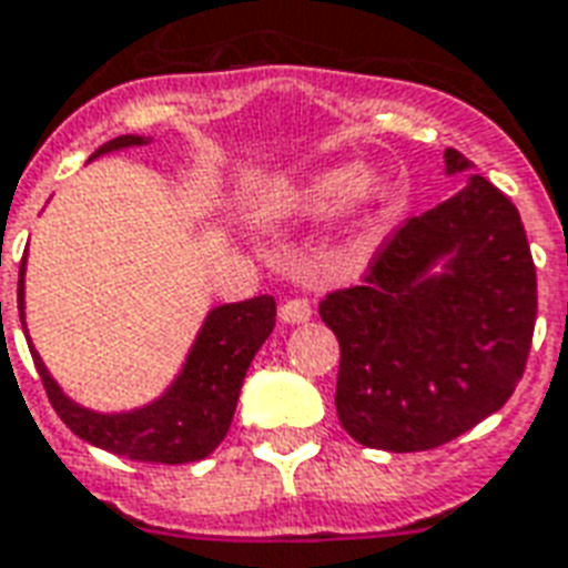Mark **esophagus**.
Instances as JSON below:
<instances>
[{
    "label": "esophagus",
    "instance_id": "obj_1",
    "mask_svg": "<svg viewBox=\"0 0 568 568\" xmlns=\"http://www.w3.org/2000/svg\"><path fill=\"white\" fill-rule=\"evenodd\" d=\"M310 315H313V306H310V301H303V297H288V301L280 306V318L288 324L310 322Z\"/></svg>",
    "mask_w": 568,
    "mask_h": 568
}]
</instances>
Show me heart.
Wrapping results in <instances>:
<instances>
[{"label":"heart","mask_w":568,"mask_h":568,"mask_svg":"<svg viewBox=\"0 0 568 568\" xmlns=\"http://www.w3.org/2000/svg\"><path fill=\"white\" fill-rule=\"evenodd\" d=\"M345 199H352V205L357 207L378 205L384 199V184L375 175H366V172L357 175L354 169H331V172L315 175L301 190L297 202L310 214H327L333 207H339Z\"/></svg>","instance_id":"obj_1"}]
</instances>
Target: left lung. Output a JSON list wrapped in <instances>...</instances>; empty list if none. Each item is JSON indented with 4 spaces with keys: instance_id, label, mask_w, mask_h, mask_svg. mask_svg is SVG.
Instances as JSON below:
<instances>
[{
    "instance_id": "8db88e82",
    "label": "left lung",
    "mask_w": 568,
    "mask_h": 568,
    "mask_svg": "<svg viewBox=\"0 0 568 568\" xmlns=\"http://www.w3.org/2000/svg\"><path fill=\"white\" fill-rule=\"evenodd\" d=\"M447 172L470 160L447 149ZM450 255L447 275L427 267ZM339 339L336 414L363 447L419 453L495 414L525 375L536 324V265L506 193L467 187L408 216L372 253L361 283L324 294Z\"/></svg>"
}]
</instances>
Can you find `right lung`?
<instances>
[{"instance_id": "add662e5", "label": "right lung", "mask_w": 568, "mask_h": 568, "mask_svg": "<svg viewBox=\"0 0 568 568\" xmlns=\"http://www.w3.org/2000/svg\"><path fill=\"white\" fill-rule=\"evenodd\" d=\"M142 136H115L103 142L92 158L103 151L142 145ZM26 265V255H23ZM23 265L17 280V310L23 315ZM2 306V303H0ZM276 324V301L271 294H258L250 301L216 306L207 315L196 345L187 357V366L175 381V387L149 408L133 414L101 417L92 410L64 399L62 389L47 375L41 357H34V369L41 375L47 399L53 405L64 426L73 435L89 440L94 447L110 449L115 456L133 462H154V465H187L211 456L220 440L226 438L232 417H235L241 384L253 363L262 342L271 336Z\"/></svg>"}]
</instances>
